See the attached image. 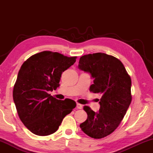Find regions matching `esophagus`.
<instances>
[{"mask_svg": "<svg viewBox=\"0 0 153 153\" xmlns=\"http://www.w3.org/2000/svg\"><path fill=\"white\" fill-rule=\"evenodd\" d=\"M82 107H83V106L81 104H79V103H77V108H79V109H81V108H82Z\"/></svg>", "mask_w": 153, "mask_h": 153, "instance_id": "esophagus-1", "label": "esophagus"}]
</instances>
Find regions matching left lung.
<instances>
[{
  "instance_id": "8db88e82",
  "label": "left lung",
  "mask_w": 153,
  "mask_h": 153,
  "mask_svg": "<svg viewBox=\"0 0 153 153\" xmlns=\"http://www.w3.org/2000/svg\"><path fill=\"white\" fill-rule=\"evenodd\" d=\"M78 67L94 78L90 91L101 96L98 113L84 106L88 117L79 126L91 138H105L120 126L131 102L130 76L120 60L103 53L81 56Z\"/></svg>"
}]
</instances>
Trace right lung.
<instances>
[{
    "mask_svg": "<svg viewBox=\"0 0 153 153\" xmlns=\"http://www.w3.org/2000/svg\"><path fill=\"white\" fill-rule=\"evenodd\" d=\"M76 59L42 51L31 56L21 67L13 97L19 119L31 132L42 136L55 133L63 118L76 107L73 100H58L48 94L59 87L62 73Z\"/></svg>",
    "mask_w": 153,
    "mask_h": 153,
    "instance_id": "1",
    "label": "right lung"
}]
</instances>
